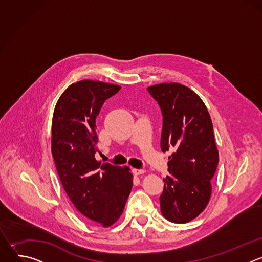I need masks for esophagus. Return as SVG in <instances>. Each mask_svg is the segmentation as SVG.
<instances>
[{
	"instance_id": "esophagus-1",
	"label": "esophagus",
	"mask_w": 262,
	"mask_h": 262,
	"mask_svg": "<svg viewBox=\"0 0 262 262\" xmlns=\"http://www.w3.org/2000/svg\"><path fill=\"white\" fill-rule=\"evenodd\" d=\"M145 170H141V169H133V174L134 175H141L144 174Z\"/></svg>"
}]
</instances>
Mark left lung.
Listing matches in <instances>:
<instances>
[{"label": "left lung", "instance_id": "obj_1", "mask_svg": "<svg viewBox=\"0 0 262 262\" xmlns=\"http://www.w3.org/2000/svg\"><path fill=\"white\" fill-rule=\"evenodd\" d=\"M147 89L162 110V151L174 149L160 197L161 211L170 222L188 223L205 209L211 196L210 180L219 163L211 118L189 87L163 83Z\"/></svg>", "mask_w": 262, "mask_h": 262}]
</instances>
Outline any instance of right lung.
I'll return each instance as SVG.
<instances>
[{"label": "right lung", "instance_id": "add662e5", "mask_svg": "<svg viewBox=\"0 0 262 262\" xmlns=\"http://www.w3.org/2000/svg\"><path fill=\"white\" fill-rule=\"evenodd\" d=\"M118 85L83 80L58 99L52 123V154L63 188L85 217L106 228L119 220L133 188L128 167L95 160V119Z\"/></svg>", "mask_w": 262, "mask_h": 262}]
</instances>
